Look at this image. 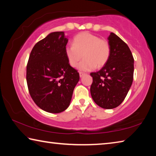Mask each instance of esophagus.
Here are the masks:
<instances>
[{"label": "esophagus", "mask_w": 156, "mask_h": 156, "mask_svg": "<svg viewBox=\"0 0 156 156\" xmlns=\"http://www.w3.org/2000/svg\"><path fill=\"white\" fill-rule=\"evenodd\" d=\"M79 74H80V77H83V76L85 74V73H83V72H80L79 73Z\"/></svg>", "instance_id": "obj_1"}]
</instances>
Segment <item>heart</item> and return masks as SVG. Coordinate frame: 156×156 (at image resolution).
I'll list each match as a JSON object with an SVG mask.
<instances>
[{
  "label": "heart",
  "instance_id": "obj_1",
  "mask_svg": "<svg viewBox=\"0 0 156 156\" xmlns=\"http://www.w3.org/2000/svg\"><path fill=\"white\" fill-rule=\"evenodd\" d=\"M73 45H67L65 54L69 64L76 67L82 58L84 60L78 66L81 71H91L101 68L109 58V43L105 39L89 32H82L73 39Z\"/></svg>",
  "mask_w": 156,
  "mask_h": 156
}]
</instances>
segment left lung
<instances>
[{"label": "left lung", "instance_id": "left-lung-1", "mask_svg": "<svg viewBox=\"0 0 156 156\" xmlns=\"http://www.w3.org/2000/svg\"><path fill=\"white\" fill-rule=\"evenodd\" d=\"M108 41L109 58L100 71L90 73V92L96 104L110 109L119 106L128 94L133 83L134 59L127 44L115 34L111 33Z\"/></svg>", "mask_w": 156, "mask_h": 156}]
</instances>
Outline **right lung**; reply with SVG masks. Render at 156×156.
<instances>
[{
  "instance_id": "obj_1",
  "label": "right lung",
  "mask_w": 156,
  "mask_h": 156,
  "mask_svg": "<svg viewBox=\"0 0 156 156\" xmlns=\"http://www.w3.org/2000/svg\"><path fill=\"white\" fill-rule=\"evenodd\" d=\"M68 42L63 31L50 33L31 50L27 65L29 92L41 109L52 113L67 109L80 76L65 54Z\"/></svg>"
}]
</instances>
